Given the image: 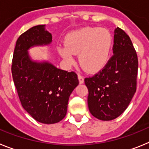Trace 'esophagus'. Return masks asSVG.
I'll return each instance as SVG.
<instances>
[{
    "label": "esophagus",
    "instance_id": "1",
    "mask_svg": "<svg viewBox=\"0 0 149 149\" xmlns=\"http://www.w3.org/2000/svg\"><path fill=\"white\" fill-rule=\"evenodd\" d=\"M78 80L80 84H83L84 82V77L81 74H78Z\"/></svg>",
    "mask_w": 149,
    "mask_h": 149
}]
</instances>
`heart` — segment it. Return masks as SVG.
<instances>
[{
    "label": "heart",
    "mask_w": 149,
    "mask_h": 149,
    "mask_svg": "<svg viewBox=\"0 0 149 149\" xmlns=\"http://www.w3.org/2000/svg\"><path fill=\"white\" fill-rule=\"evenodd\" d=\"M110 32L98 27H86L70 33L65 44L59 46V52L69 63L74 61V54H79V62L86 71L93 72L107 61L111 48Z\"/></svg>",
    "instance_id": "heart-1"
}]
</instances>
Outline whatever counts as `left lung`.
<instances>
[{
  "label": "left lung",
  "mask_w": 149,
  "mask_h": 149,
  "mask_svg": "<svg viewBox=\"0 0 149 149\" xmlns=\"http://www.w3.org/2000/svg\"><path fill=\"white\" fill-rule=\"evenodd\" d=\"M113 54L93 77H86L88 107L97 119L110 121L127 109L136 90L137 54L131 39L119 27L114 30Z\"/></svg>",
  "instance_id": "1"
}]
</instances>
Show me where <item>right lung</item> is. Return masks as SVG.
<instances>
[{"instance_id":"obj_1","label":"right lung","mask_w":149,"mask_h":149,"mask_svg":"<svg viewBox=\"0 0 149 149\" xmlns=\"http://www.w3.org/2000/svg\"><path fill=\"white\" fill-rule=\"evenodd\" d=\"M45 26H34L17 39L12 74L24 109L41 123L54 124L66 115L68 98L79 81L74 72H68L48 62L37 63L30 59L29 48L52 42V36Z\"/></svg>"}]
</instances>
